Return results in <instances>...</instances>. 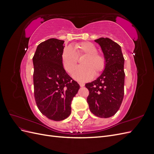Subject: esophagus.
I'll return each mask as SVG.
<instances>
[{
    "label": "esophagus",
    "instance_id": "obj_1",
    "mask_svg": "<svg viewBox=\"0 0 154 154\" xmlns=\"http://www.w3.org/2000/svg\"><path fill=\"white\" fill-rule=\"evenodd\" d=\"M79 85H80V87H84V85H85V84L83 83H79Z\"/></svg>",
    "mask_w": 154,
    "mask_h": 154
}]
</instances>
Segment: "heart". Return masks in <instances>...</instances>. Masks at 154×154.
Segmentation results:
<instances>
[{
    "mask_svg": "<svg viewBox=\"0 0 154 154\" xmlns=\"http://www.w3.org/2000/svg\"><path fill=\"white\" fill-rule=\"evenodd\" d=\"M96 46L89 42H83L75 45V51L67 46L63 51L62 61L67 72L71 74L76 66L78 57L86 55L83 59L82 66L77 67L73 73L76 80L84 82L90 80L93 74L97 76L103 71L106 66V59L103 54L97 53Z\"/></svg>",
    "mask_w": 154,
    "mask_h": 154,
    "instance_id": "heart-1",
    "label": "heart"
}]
</instances>
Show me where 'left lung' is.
Masks as SVG:
<instances>
[{"mask_svg": "<svg viewBox=\"0 0 154 154\" xmlns=\"http://www.w3.org/2000/svg\"><path fill=\"white\" fill-rule=\"evenodd\" d=\"M106 59L103 72L96 80L85 84L89 91L87 103L92 114L100 118L114 116L124 96L125 59L121 46L109 38L95 40Z\"/></svg>", "mask_w": 154, "mask_h": 154, "instance_id": "left-lung-1", "label": "left lung"}]
</instances>
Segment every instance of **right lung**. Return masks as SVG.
Listing matches in <instances>:
<instances>
[{
	"label": "right lung",
	"instance_id": "add662e5",
	"mask_svg": "<svg viewBox=\"0 0 154 154\" xmlns=\"http://www.w3.org/2000/svg\"><path fill=\"white\" fill-rule=\"evenodd\" d=\"M64 41L50 38L37 46L32 58L34 95L40 112L54 121L71 113V101L80 88L63 67Z\"/></svg>",
	"mask_w": 154,
	"mask_h": 154
}]
</instances>
